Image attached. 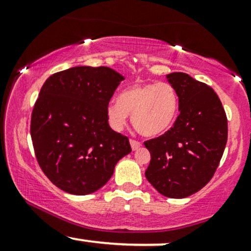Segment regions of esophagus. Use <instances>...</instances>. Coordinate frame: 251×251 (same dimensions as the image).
I'll use <instances>...</instances> for the list:
<instances>
[{
    "mask_svg": "<svg viewBox=\"0 0 251 251\" xmlns=\"http://www.w3.org/2000/svg\"><path fill=\"white\" fill-rule=\"evenodd\" d=\"M129 144H131V148L133 151H135V150H138L142 146V143L138 142V140H134V139H131L129 140Z\"/></svg>",
    "mask_w": 251,
    "mask_h": 251,
    "instance_id": "34e87169",
    "label": "esophagus"
}]
</instances>
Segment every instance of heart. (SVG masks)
I'll use <instances>...</instances> for the list:
<instances>
[{
	"label": "heart",
	"instance_id": "heart-1",
	"mask_svg": "<svg viewBox=\"0 0 251 251\" xmlns=\"http://www.w3.org/2000/svg\"><path fill=\"white\" fill-rule=\"evenodd\" d=\"M179 108L177 92L168 82L137 83L106 107L108 125L122 131L132 114V124L145 137H158L174 125Z\"/></svg>",
	"mask_w": 251,
	"mask_h": 251
}]
</instances>
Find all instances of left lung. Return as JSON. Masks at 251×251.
Segmentation results:
<instances>
[{"instance_id":"1","label":"left lung","mask_w":251,"mask_h":251,"mask_svg":"<svg viewBox=\"0 0 251 251\" xmlns=\"http://www.w3.org/2000/svg\"><path fill=\"white\" fill-rule=\"evenodd\" d=\"M179 101V116L168 132L145 142L151 162L145 176L159 194L185 198L214 176L227 139V120L217 94L189 74L166 75Z\"/></svg>"}]
</instances>
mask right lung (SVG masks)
<instances>
[{
	"label": "right lung",
	"instance_id": "1",
	"mask_svg": "<svg viewBox=\"0 0 251 251\" xmlns=\"http://www.w3.org/2000/svg\"><path fill=\"white\" fill-rule=\"evenodd\" d=\"M123 80L109 67L77 66L43 83L31 113L30 135L40 168L62 191L96 192L132 151L128 138L109 127L106 117Z\"/></svg>",
	"mask_w": 251,
	"mask_h": 251
}]
</instances>
